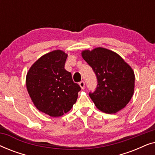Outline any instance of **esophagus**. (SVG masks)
Returning <instances> with one entry per match:
<instances>
[{"label":"esophagus","instance_id":"obj_1","mask_svg":"<svg viewBox=\"0 0 155 155\" xmlns=\"http://www.w3.org/2000/svg\"><path fill=\"white\" fill-rule=\"evenodd\" d=\"M79 85H80V87H81V89H82V90H83V89L84 88V81H81L80 82H79Z\"/></svg>","mask_w":155,"mask_h":155}]
</instances>
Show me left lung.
<instances>
[{
    "label": "left lung",
    "instance_id": "obj_1",
    "mask_svg": "<svg viewBox=\"0 0 155 155\" xmlns=\"http://www.w3.org/2000/svg\"><path fill=\"white\" fill-rule=\"evenodd\" d=\"M81 54L97 78L96 90L89 94L96 107L109 114L124 109L134 93L132 68L118 54L105 48L84 50Z\"/></svg>",
    "mask_w": 155,
    "mask_h": 155
}]
</instances>
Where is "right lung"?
Returning a JSON list of instances; mask_svg holds the SVG:
<instances>
[{
  "label": "right lung",
  "instance_id": "right-lung-1",
  "mask_svg": "<svg viewBox=\"0 0 155 155\" xmlns=\"http://www.w3.org/2000/svg\"><path fill=\"white\" fill-rule=\"evenodd\" d=\"M67 57L63 51H53L40 57L27 73V90L34 105L51 117L68 112L81 90L64 68Z\"/></svg>",
  "mask_w": 155,
  "mask_h": 155
}]
</instances>
